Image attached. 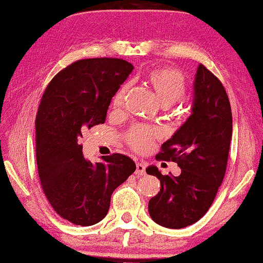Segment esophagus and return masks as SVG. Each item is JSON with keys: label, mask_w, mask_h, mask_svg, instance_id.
<instances>
[{"label": "esophagus", "mask_w": 263, "mask_h": 263, "mask_svg": "<svg viewBox=\"0 0 263 263\" xmlns=\"http://www.w3.org/2000/svg\"><path fill=\"white\" fill-rule=\"evenodd\" d=\"M136 174L137 176H144L146 174V164L142 162H138L136 164Z\"/></svg>", "instance_id": "34e87169"}]
</instances>
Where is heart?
Returning a JSON list of instances; mask_svg holds the SVG:
<instances>
[{"instance_id": "b5f03b06", "label": "heart", "mask_w": 263, "mask_h": 263, "mask_svg": "<svg viewBox=\"0 0 263 263\" xmlns=\"http://www.w3.org/2000/svg\"><path fill=\"white\" fill-rule=\"evenodd\" d=\"M143 81L156 92L162 106L170 107L183 98L186 90V83L182 73L173 68L151 69L143 75ZM127 92V86L123 85L117 90L112 98V108H119L122 105ZM158 131L156 128L137 125L129 129L126 135L127 143L137 152H146L151 148L157 138Z\"/></svg>"}]
</instances>
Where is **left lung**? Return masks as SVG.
<instances>
[{
    "instance_id": "8db88e82",
    "label": "left lung",
    "mask_w": 263,
    "mask_h": 263,
    "mask_svg": "<svg viewBox=\"0 0 263 263\" xmlns=\"http://www.w3.org/2000/svg\"><path fill=\"white\" fill-rule=\"evenodd\" d=\"M231 136V106L225 87L200 64L192 115L156 156L161 161L176 162L182 172L174 177L163 176L155 165L146 170L161 182V190L148 203L153 221L182 229L203 218L225 177Z\"/></svg>"
}]
</instances>
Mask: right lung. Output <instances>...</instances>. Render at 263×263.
I'll return each instance as SVG.
<instances>
[{
  "instance_id": "add662e5",
  "label": "right lung",
  "mask_w": 263,
  "mask_h": 263,
  "mask_svg": "<svg viewBox=\"0 0 263 263\" xmlns=\"http://www.w3.org/2000/svg\"><path fill=\"white\" fill-rule=\"evenodd\" d=\"M123 59L78 60L59 71L42 96L35 117V156L42 189L54 210L75 225L106 216L114 190L136 171L114 153L92 164L83 155V132L104 123L111 99L131 74Z\"/></svg>"
}]
</instances>
